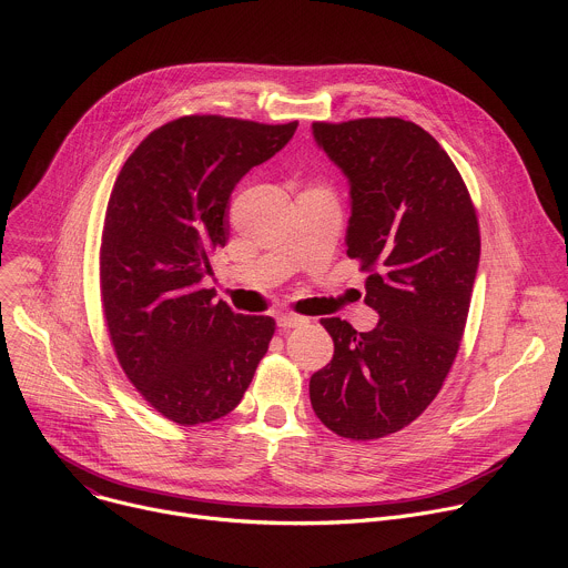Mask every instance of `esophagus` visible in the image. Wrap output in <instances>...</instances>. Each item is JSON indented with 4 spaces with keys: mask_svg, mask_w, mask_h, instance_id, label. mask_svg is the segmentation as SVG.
Instances as JSON below:
<instances>
[{
    "mask_svg": "<svg viewBox=\"0 0 568 568\" xmlns=\"http://www.w3.org/2000/svg\"><path fill=\"white\" fill-rule=\"evenodd\" d=\"M305 323H307V318H305V316H298V314H292V312H283V314H278V326H281L283 331L305 326Z\"/></svg>",
    "mask_w": 568,
    "mask_h": 568,
    "instance_id": "1",
    "label": "esophagus"
}]
</instances>
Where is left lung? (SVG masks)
Segmentation results:
<instances>
[{
	"label": "left lung",
	"instance_id": "obj_1",
	"mask_svg": "<svg viewBox=\"0 0 568 568\" xmlns=\"http://www.w3.org/2000/svg\"><path fill=\"white\" fill-rule=\"evenodd\" d=\"M351 186L348 258L359 261L379 321L357 333L321 318L335 355L310 377L316 418L342 438L375 440L412 425L458 353L480 256L467 186L420 125L386 116L312 123Z\"/></svg>",
	"mask_w": 568,
	"mask_h": 568
}]
</instances>
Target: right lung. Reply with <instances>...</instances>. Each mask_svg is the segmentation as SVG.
Here are the masks:
<instances>
[{"label":"right lung","mask_w":568,"mask_h":568,"mask_svg":"<svg viewBox=\"0 0 568 568\" xmlns=\"http://www.w3.org/2000/svg\"><path fill=\"white\" fill-rule=\"evenodd\" d=\"M296 125L182 116L150 132L114 182L101 233L105 323L128 379L178 425L233 412L270 348L274 318L215 303L202 278L229 240L235 184Z\"/></svg>","instance_id":"right-lung-1"}]
</instances>
